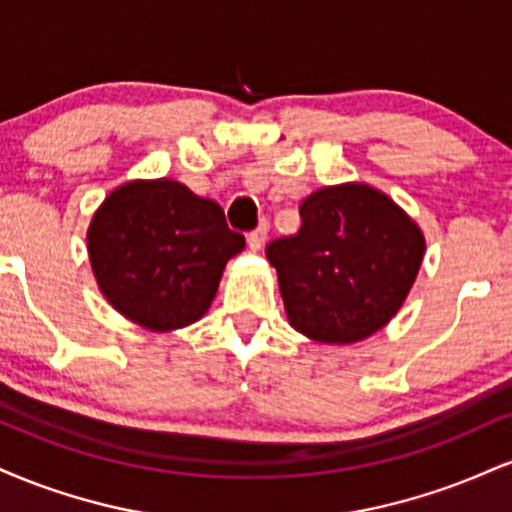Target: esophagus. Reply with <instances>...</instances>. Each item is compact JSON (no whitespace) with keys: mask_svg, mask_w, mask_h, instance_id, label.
Segmentation results:
<instances>
[{"mask_svg":"<svg viewBox=\"0 0 512 512\" xmlns=\"http://www.w3.org/2000/svg\"><path fill=\"white\" fill-rule=\"evenodd\" d=\"M267 233H269V223L267 221H260V226L255 228V231L248 233V245L252 252H257L264 245V240H267Z\"/></svg>","mask_w":512,"mask_h":512,"instance_id":"obj_1","label":"esophagus"}]
</instances>
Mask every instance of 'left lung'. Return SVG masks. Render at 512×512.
I'll list each match as a JSON object with an SVG mask.
<instances>
[{
  "instance_id": "left-lung-1",
  "label": "left lung",
  "mask_w": 512,
  "mask_h": 512,
  "mask_svg": "<svg viewBox=\"0 0 512 512\" xmlns=\"http://www.w3.org/2000/svg\"><path fill=\"white\" fill-rule=\"evenodd\" d=\"M421 228L363 182L301 202V228L267 245L291 327L315 342L354 344L383 330L419 274Z\"/></svg>"
}]
</instances>
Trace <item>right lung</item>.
I'll return each instance as SVG.
<instances>
[{"instance_id":"obj_1","label":"right lung","mask_w":512,"mask_h":512,"mask_svg":"<svg viewBox=\"0 0 512 512\" xmlns=\"http://www.w3.org/2000/svg\"><path fill=\"white\" fill-rule=\"evenodd\" d=\"M88 257L117 313L154 332L192 325L209 310L223 267L245 248L214 199L178 180H132L88 226Z\"/></svg>"}]
</instances>
